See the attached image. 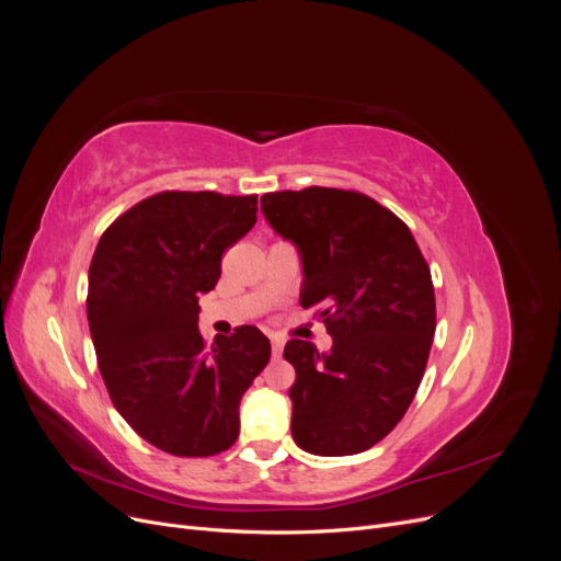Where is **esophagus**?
<instances>
[{"label": "esophagus", "mask_w": 561, "mask_h": 561, "mask_svg": "<svg viewBox=\"0 0 561 561\" xmlns=\"http://www.w3.org/2000/svg\"><path fill=\"white\" fill-rule=\"evenodd\" d=\"M283 346H285V342H283V339H271V351H274V355H276V358H278V355L283 353Z\"/></svg>", "instance_id": "1"}]
</instances>
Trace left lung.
<instances>
[{
  "label": "left lung",
  "mask_w": 561,
  "mask_h": 561,
  "mask_svg": "<svg viewBox=\"0 0 561 561\" xmlns=\"http://www.w3.org/2000/svg\"><path fill=\"white\" fill-rule=\"evenodd\" d=\"M266 222L301 257L304 309L332 336L330 353L290 339L283 358L293 437L316 456L367 451L398 426L426 371L435 334L431 268L398 215L360 192L307 186L262 196Z\"/></svg>",
  "instance_id": "obj_1"
}]
</instances>
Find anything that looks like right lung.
<instances>
[{"instance_id": "1", "label": "right lung", "mask_w": 561, "mask_h": 561, "mask_svg": "<svg viewBox=\"0 0 561 561\" xmlns=\"http://www.w3.org/2000/svg\"><path fill=\"white\" fill-rule=\"evenodd\" d=\"M257 222V194L161 192L116 217L89 268L87 313L107 393L128 426L173 456H215L239 437V404L271 358L241 325L208 346L198 297L222 252Z\"/></svg>"}]
</instances>
